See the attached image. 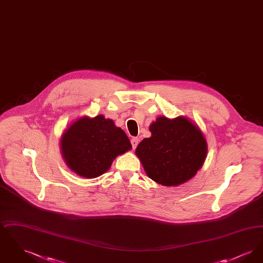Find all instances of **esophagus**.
Listing matches in <instances>:
<instances>
[{
  "instance_id": "34e87169",
  "label": "esophagus",
  "mask_w": 263,
  "mask_h": 263,
  "mask_svg": "<svg viewBox=\"0 0 263 263\" xmlns=\"http://www.w3.org/2000/svg\"><path fill=\"white\" fill-rule=\"evenodd\" d=\"M138 143H139V139H138V138L134 137L131 139V145H132V148H133V149H136V148H137Z\"/></svg>"
}]
</instances>
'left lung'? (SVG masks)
I'll return each mask as SVG.
<instances>
[{
	"label": "left lung",
	"mask_w": 263,
	"mask_h": 263,
	"mask_svg": "<svg viewBox=\"0 0 263 263\" xmlns=\"http://www.w3.org/2000/svg\"><path fill=\"white\" fill-rule=\"evenodd\" d=\"M136 155L147 175L164 186H175L196 175L207 154L206 140L197 126L184 117L161 116L150 126Z\"/></svg>",
	"instance_id": "8db88e82"
}]
</instances>
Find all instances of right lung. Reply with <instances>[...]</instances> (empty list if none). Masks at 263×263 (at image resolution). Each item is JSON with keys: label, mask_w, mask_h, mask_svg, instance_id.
<instances>
[{"label": "right lung", "mask_w": 263, "mask_h": 263, "mask_svg": "<svg viewBox=\"0 0 263 263\" xmlns=\"http://www.w3.org/2000/svg\"><path fill=\"white\" fill-rule=\"evenodd\" d=\"M131 147L125 132L102 115L80 118L66 130L61 140L65 162L77 175L87 178L104 174L113 160Z\"/></svg>", "instance_id": "obj_1"}]
</instances>
